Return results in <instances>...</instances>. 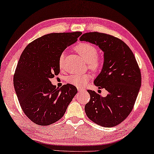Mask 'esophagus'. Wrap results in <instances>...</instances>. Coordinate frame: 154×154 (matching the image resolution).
Here are the masks:
<instances>
[{"instance_id":"34e87169","label":"esophagus","mask_w":154,"mask_h":154,"mask_svg":"<svg viewBox=\"0 0 154 154\" xmlns=\"http://www.w3.org/2000/svg\"><path fill=\"white\" fill-rule=\"evenodd\" d=\"M77 89H78V91H84V89H83V88H77Z\"/></svg>"}]
</instances>
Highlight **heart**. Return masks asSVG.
I'll list each match as a JSON object with an SVG mask.
<instances>
[{
  "mask_svg": "<svg viewBox=\"0 0 154 154\" xmlns=\"http://www.w3.org/2000/svg\"><path fill=\"white\" fill-rule=\"evenodd\" d=\"M75 50L88 63L89 69L94 71H97L101 69L102 62L100 58L97 57L98 54V50L94 46L88 43H80L75 47ZM65 56V52L61 53L60 55L58 63L60 68L63 66ZM90 79L91 75L89 74L72 75L69 76L66 81L72 85L76 86L77 88H82L88 83Z\"/></svg>",
  "mask_w": 154,
  "mask_h": 154,
  "instance_id": "heart-1",
  "label": "heart"
}]
</instances>
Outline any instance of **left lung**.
Segmentation results:
<instances>
[{"label":"left lung","instance_id":"obj_1","mask_svg":"<svg viewBox=\"0 0 154 154\" xmlns=\"http://www.w3.org/2000/svg\"><path fill=\"white\" fill-rule=\"evenodd\" d=\"M79 40L96 44L104 52L103 67L94 84L108 91L102 97L88 89L90 100L85 106L87 116L102 127L118 125L132 111L140 89L141 71L135 56L123 41L104 33H85Z\"/></svg>","mask_w":154,"mask_h":154}]
</instances>
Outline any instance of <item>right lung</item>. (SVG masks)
<instances>
[{"instance_id": "1", "label": "right lung", "mask_w": 154, "mask_h": 154, "mask_svg": "<svg viewBox=\"0 0 154 154\" xmlns=\"http://www.w3.org/2000/svg\"><path fill=\"white\" fill-rule=\"evenodd\" d=\"M82 34L49 33L33 40L22 52L13 85L23 112L36 125L48 126L60 120L77 93L74 85L68 83L59 89L50 79L60 72L61 53Z\"/></svg>"}]
</instances>
